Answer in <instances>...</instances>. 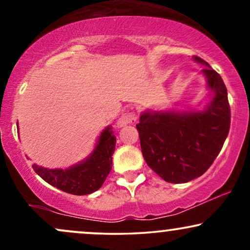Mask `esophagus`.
I'll list each match as a JSON object with an SVG mask.
<instances>
[{
	"label": "esophagus",
	"mask_w": 250,
	"mask_h": 250,
	"mask_svg": "<svg viewBox=\"0 0 250 250\" xmlns=\"http://www.w3.org/2000/svg\"><path fill=\"white\" fill-rule=\"evenodd\" d=\"M136 120L137 117L135 115V113H125L117 120V127L121 128L127 125H135V123H136Z\"/></svg>",
	"instance_id": "esophagus-1"
}]
</instances>
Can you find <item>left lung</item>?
Wrapping results in <instances>:
<instances>
[{
  "instance_id": "8db88e82",
  "label": "left lung",
  "mask_w": 250,
  "mask_h": 250,
  "mask_svg": "<svg viewBox=\"0 0 250 250\" xmlns=\"http://www.w3.org/2000/svg\"><path fill=\"white\" fill-rule=\"evenodd\" d=\"M203 64L211 93L202 110H150L140 115L136 125L143 157L161 179L185 183L207 171L222 149L230 127V107L223 80L207 62Z\"/></svg>"
}]
</instances>
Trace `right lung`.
I'll return each mask as SVG.
<instances>
[{
	"label": "right lung",
	"instance_id": "obj_1",
	"mask_svg": "<svg viewBox=\"0 0 250 250\" xmlns=\"http://www.w3.org/2000/svg\"><path fill=\"white\" fill-rule=\"evenodd\" d=\"M116 137L111 127L100 134L99 140L87 159L67 169H48L34 165L35 173L60 190L73 195H87L101 188L111 170Z\"/></svg>",
	"mask_w": 250,
	"mask_h": 250
}]
</instances>
